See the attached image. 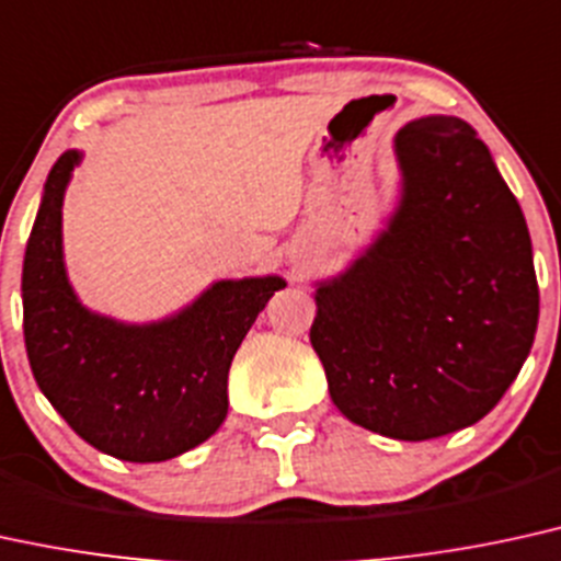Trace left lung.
Wrapping results in <instances>:
<instances>
[{
    "mask_svg": "<svg viewBox=\"0 0 561 561\" xmlns=\"http://www.w3.org/2000/svg\"><path fill=\"white\" fill-rule=\"evenodd\" d=\"M400 201L345 272L316 282L310 345L340 413L426 442L473 426L517 379L538 327L523 208L460 117L394 135Z\"/></svg>",
    "mask_w": 561,
    "mask_h": 561,
    "instance_id": "left-lung-1",
    "label": "left lung"
}]
</instances>
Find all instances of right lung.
I'll list each match as a JSON object with an SVG mask.
<instances>
[{"label": "right lung", "instance_id": "obj_1", "mask_svg": "<svg viewBox=\"0 0 561 561\" xmlns=\"http://www.w3.org/2000/svg\"><path fill=\"white\" fill-rule=\"evenodd\" d=\"M83 151L44 182L23 261V334L33 379L67 426L125 462H164L198 447L227 417V376L279 274L216 279L185 308L130 323L83 306L62 248V204Z\"/></svg>", "mask_w": 561, "mask_h": 561}]
</instances>
